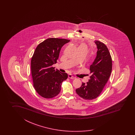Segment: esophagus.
Returning a JSON list of instances; mask_svg holds the SVG:
<instances>
[{
  "mask_svg": "<svg viewBox=\"0 0 135 135\" xmlns=\"http://www.w3.org/2000/svg\"><path fill=\"white\" fill-rule=\"evenodd\" d=\"M69 78H70V79H74L76 78L74 77L73 76H72L71 74L69 75Z\"/></svg>",
  "mask_w": 135,
  "mask_h": 135,
  "instance_id": "34e87169",
  "label": "esophagus"
}]
</instances>
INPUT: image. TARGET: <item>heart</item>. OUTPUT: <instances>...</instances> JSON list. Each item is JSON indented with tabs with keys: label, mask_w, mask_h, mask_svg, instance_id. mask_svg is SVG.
<instances>
[{
	"label": "heart",
	"mask_w": 135,
	"mask_h": 135,
	"mask_svg": "<svg viewBox=\"0 0 135 135\" xmlns=\"http://www.w3.org/2000/svg\"><path fill=\"white\" fill-rule=\"evenodd\" d=\"M81 46H85V45H83H83H81Z\"/></svg>",
	"instance_id": "1"
}]
</instances>
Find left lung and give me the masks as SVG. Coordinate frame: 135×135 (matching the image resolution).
Wrapping results in <instances>:
<instances>
[{"label":"left lung","mask_w":135,"mask_h":135,"mask_svg":"<svg viewBox=\"0 0 135 135\" xmlns=\"http://www.w3.org/2000/svg\"><path fill=\"white\" fill-rule=\"evenodd\" d=\"M94 42L98 51L95 60L90 66V79L86 83H83L81 86L76 90L78 95L85 100H92L99 96L112 70V59L108 48L98 40Z\"/></svg>","instance_id":"obj_1"}]
</instances>
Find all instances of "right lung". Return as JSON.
Here are the masks:
<instances>
[{"label": "right lung", "instance_id": "obj_1", "mask_svg": "<svg viewBox=\"0 0 135 135\" xmlns=\"http://www.w3.org/2000/svg\"><path fill=\"white\" fill-rule=\"evenodd\" d=\"M70 40L63 38H49L37 45L31 61L33 85L37 93L43 98H51L59 94L66 73L55 69L61 48Z\"/></svg>", "mask_w": 135, "mask_h": 135}]
</instances>
